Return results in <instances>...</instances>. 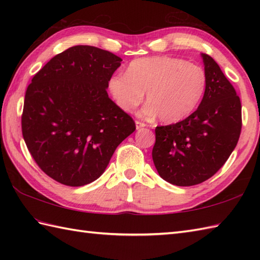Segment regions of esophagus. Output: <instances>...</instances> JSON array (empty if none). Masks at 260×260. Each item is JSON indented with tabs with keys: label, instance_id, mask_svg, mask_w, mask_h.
I'll return each mask as SVG.
<instances>
[{
	"label": "esophagus",
	"instance_id": "1",
	"mask_svg": "<svg viewBox=\"0 0 260 260\" xmlns=\"http://www.w3.org/2000/svg\"><path fill=\"white\" fill-rule=\"evenodd\" d=\"M135 125H136V129H141V128H143V127L146 126V124H144L143 121H140V120H136Z\"/></svg>",
	"mask_w": 260,
	"mask_h": 260
}]
</instances>
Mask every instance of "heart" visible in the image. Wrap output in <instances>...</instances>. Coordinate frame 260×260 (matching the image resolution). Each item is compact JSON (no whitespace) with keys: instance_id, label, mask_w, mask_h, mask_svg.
I'll return each instance as SVG.
<instances>
[{"instance_id":"heart-1","label":"heart","mask_w":260,"mask_h":260,"mask_svg":"<svg viewBox=\"0 0 260 260\" xmlns=\"http://www.w3.org/2000/svg\"><path fill=\"white\" fill-rule=\"evenodd\" d=\"M207 85V74L200 66L176 57L155 56L131 61L126 74L110 76L107 88L124 112H132L139 106L146 92L145 114L173 124L194 112Z\"/></svg>"}]
</instances>
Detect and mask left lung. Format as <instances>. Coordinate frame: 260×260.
Instances as JSON below:
<instances>
[{
	"label": "left lung",
	"mask_w": 260,
	"mask_h": 260,
	"mask_svg": "<svg viewBox=\"0 0 260 260\" xmlns=\"http://www.w3.org/2000/svg\"><path fill=\"white\" fill-rule=\"evenodd\" d=\"M207 90L198 109L176 124L157 126L153 162L171 184L202 183L221 169L238 143L241 103L219 64L202 53Z\"/></svg>",
	"instance_id": "left-lung-1"
}]
</instances>
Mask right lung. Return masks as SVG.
I'll return each instance as SVG.
<instances>
[{"instance_id": "right-lung-1", "label": "right lung", "mask_w": 260, "mask_h": 260, "mask_svg": "<svg viewBox=\"0 0 260 260\" xmlns=\"http://www.w3.org/2000/svg\"><path fill=\"white\" fill-rule=\"evenodd\" d=\"M120 62L103 49L75 46L54 56L27 86L22 134L38 167L59 183L97 180L135 131L133 118L106 90Z\"/></svg>"}]
</instances>
